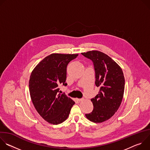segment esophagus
<instances>
[{"label": "esophagus", "instance_id": "34e87169", "mask_svg": "<svg viewBox=\"0 0 150 150\" xmlns=\"http://www.w3.org/2000/svg\"><path fill=\"white\" fill-rule=\"evenodd\" d=\"M77 100L78 101H83V98H77Z\"/></svg>", "mask_w": 150, "mask_h": 150}]
</instances>
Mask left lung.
Masks as SVG:
<instances>
[{
    "mask_svg": "<svg viewBox=\"0 0 150 150\" xmlns=\"http://www.w3.org/2000/svg\"><path fill=\"white\" fill-rule=\"evenodd\" d=\"M81 54L93 62L95 83L100 87L98 94L91 99L93 110L85 116L93 122L101 123L112 117L120 105L125 90L123 71L111 57L104 53L93 50Z\"/></svg>",
    "mask_w": 150,
    "mask_h": 150,
    "instance_id": "8db88e82",
    "label": "left lung"
}]
</instances>
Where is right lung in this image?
I'll return each mask as SVG.
<instances>
[{"mask_svg":"<svg viewBox=\"0 0 150 150\" xmlns=\"http://www.w3.org/2000/svg\"><path fill=\"white\" fill-rule=\"evenodd\" d=\"M78 54L53 53L42 59L31 72L29 81L30 96L39 115L47 122L57 125L65 121L75 102L60 85L67 86V68Z\"/></svg>","mask_w":150,"mask_h":150,"instance_id":"1","label":"right lung"}]
</instances>
